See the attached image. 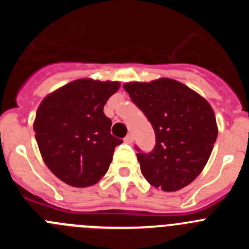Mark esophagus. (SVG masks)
Returning <instances> with one entry per match:
<instances>
[{"mask_svg":"<svg viewBox=\"0 0 249 249\" xmlns=\"http://www.w3.org/2000/svg\"><path fill=\"white\" fill-rule=\"evenodd\" d=\"M124 142H126V143H132V142H133V135H132V133H128V135L124 137Z\"/></svg>","mask_w":249,"mask_h":249,"instance_id":"34e87169","label":"esophagus"}]
</instances>
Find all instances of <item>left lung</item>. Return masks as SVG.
Wrapping results in <instances>:
<instances>
[{"label":"left lung","instance_id":"left-lung-1","mask_svg":"<svg viewBox=\"0 0 249 249\" xmlns=\"http://www.w3.org/2000/svg\"><path fill=\"white\" fill-rule=\"evenodd\" d=\"M123 89L155 129L151 152L136 146L143 177L166 192L188 186L206 166L218 135L210 103L171 78L126 83Z\"/></svg>","mask_w":249,"mask_h":249}]
</instances>
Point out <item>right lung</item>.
I'll list each match as a JSON object with an SVG mask.
<instances>
[{"instance_id":"obj_1","label":"right lung","mask_w":249,"mask_h":249,"mask_svg":"<svg viewBox=\"0 0 249 249\" xmlns=\"http://www.w3.org/2000/svg\"><path fill=\"white\" fill-rule=\"evenodd\" d=\"M118 82L82 78L48 94L36 112L34 131L46 166L73 187L97 183L108 171L114 148L123 142L111 135L103 107Z\"/></svg>"}]
</instances>
